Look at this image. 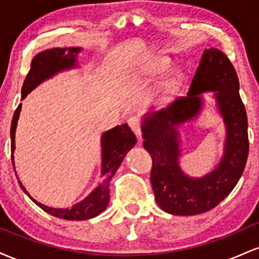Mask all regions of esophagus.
<instances>
[{
    "label": "esophagus",
    "instance_id": "34e87169",
    "mask_svg": "<svg viewBox=\"0 0 259 259\" xmlns=\"http://www.w3.org/2000/svg\"><path fill=\"white\" fill-rule=\"evenodd\" d=\"M127 125H129L130 129H132L133 132L135 133V135L138 136V139L141 140V136H142V133H141V123H140L139 118H136V117H130L129 119H127Z\"/></svg>",
    "mask_w": 259,
    "mask_h": 259
}]
</instances>
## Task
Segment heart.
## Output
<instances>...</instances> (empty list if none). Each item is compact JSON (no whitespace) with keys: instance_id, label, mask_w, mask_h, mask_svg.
<instances>
[{"instance_id":"b5f03b06","label":"heart","mask_w":259,"mask_h":259,"mask_svg":"<svg viewBox=\"0 0 259 259\" xmlns=\"http://www.w3.org/2000/svg\"><path fill=\"white\" fill-rule=\"evenodd\" d=\"M169 68V61L165 58H157L151 63L150 65H147L146 68H144L145 74L147 75H157V74H160L163 72H165ZM181 79H183V74H181L179 70H175L170 74L167 81H165L164 85V90L168 94H171L174 92L175 89L180 85Z\"/></svg>"}]
</instances>
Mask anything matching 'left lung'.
<instances>
[{
    "mask_svg": "<svg viewBox=\"0 0 259 259\" xmlns=\"http://www.w3.org/2000/svg\"><path fill=\"white\" fill-rule=\"evenodd\" d=\"M239 89V78L227 56L209 47L202 56L186 96L144 115V147L152 157L151 183L160 209L174 215L201 214L221 203L236 186L248 156L247 115ZM206 92H212L225 121V150L212 171L202 177H190L179 164L180 129L203 110Z\"/></svg>",
    "mask_w": 259,
    "mask_h": 259,
    "instance_id": "1",
    "label": "left lung"
}]
</instances>
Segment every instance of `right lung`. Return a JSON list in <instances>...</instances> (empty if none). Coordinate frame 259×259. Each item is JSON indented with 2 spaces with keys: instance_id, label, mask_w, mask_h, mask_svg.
Wrapping results in <instances>:
<instances>
[{
  "instance_id": "1",
  "label": "right lung",
  "mask_w": 259,
  "mask_h": 259,
  "mask_svg": "<svg viewBox=\"0 0 259 259\" xmlns=\"http://www.w3.org/2000/svg\"><path fill=\"white\" fill-rule=\"evenodd\" d=\"M81 47H55V49L46 50L37 53L31 61L30 70L24 80L22 88V101L28 96L30 92L36 89L41 82L53 78L58 73L64 70L79 68L78 55L81 52ZM22 103L18 106L12 119L11 125V152L12 163L14 167V150H16V130L18 119H19ZM136 138L134 133L127 126V124L117 125L111 130H107L101 136V178L99 185L89 194L82 201L78 202L72 207L68 208H52L40 203L29 195L26 189L23 186L22 181L18 179L23 191L29 196V198L36 203L41 209L49 214L57 218L65 219V221H86L94 217H97L102 213L108 206L109 202V181L115 174L117 169L123 162L124 157L132 148L135 146ZM16 171V167H14Z\"/></svg>"
}]
</instances>
